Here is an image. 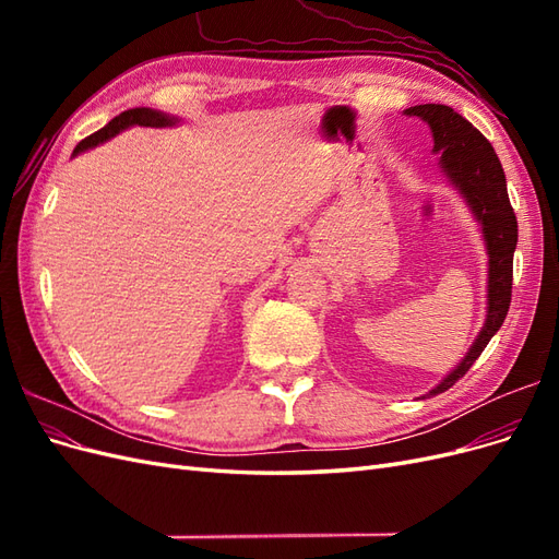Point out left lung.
<instances>
[{"label":"left lung","mask_w":559,"mask_h":559,"mask_svg":"<svg viewBox=\"0 0 559 559\" xmlns=\"http://www.w3.org/2000/svg\"><path fill=\"white\" fill-rule=\"evenodd\" d=\"M417 116L431 130L433 154H438L441 173L462 195L476 218L487 249V314L480 333L468 347L466 357L433 389L421 396L443 394L456 380L466 376L492 335L501 329L511 306L513 289V253L518 245V218L506 189L503 167L483 132L473 128L464 116L445 105H417L403 111Z\"/></svg>","instance_id":"left-lung-1"}]
</instances>
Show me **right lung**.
Segmentation results:
<instances>
[{
    "instance_id": "1",
    "label": "right lung",
    "mask_w": 559,
    "mask_h": 559,
    "mask_svg": "<svg viewBox=\"0 0 559 559\" xmlns=\"http://www.w3.org/2000/svg\"><path fill=\"white\" fill-rule=\"evenodd\" d=\"M181 121V118L177 116H170V114H163L158 109H148V107H134V109H128L123 114H118L116 118H111V121L103 128L97 130L95 134H91V138H86L83 142L76 144L74 148V156L83 154V151L88 148H95L97 144H105L107 140L116 138L118 132H123L132 126H144V128H170V126H177Z\"/></svg>"
}]
</instances>
